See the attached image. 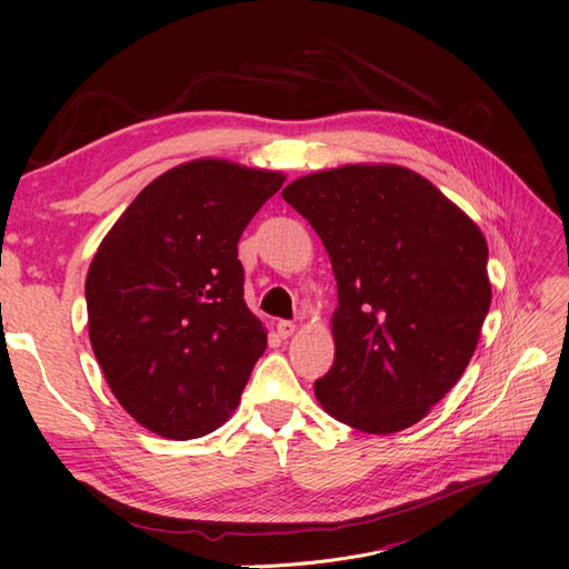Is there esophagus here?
I'll return each instance as SVG.
<instances>
[{"label": "esophagus", "mask_w": 569, "mask_h": 569, "mask_svg": "<svg viewBox=\"0 0 569 569\" xmlns=\"http://www.w3.org/2000/svg\"><path fill=\"white\" fill-rule=\"evenodd\" d=\"M295 330H297V325L291 322V320H280V322H278V335H280L282 339L295 335Z\"/></svg>", "instance_id": "34e87169"}]
</instances>
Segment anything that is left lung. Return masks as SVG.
<instances>
[{"mask_svg":"<svg viewBox=\"0 0 569 569\" xmlns=\"http://www.w3.org/2000/svg\"><path fill=\"white\" fill-rule=\"evenodd\" d=\"M322 239L339 306L320 406L368 435L416 425L460 380L489 313V247L401 166H341L282 189Z\"/></svg>","mask_w":569,"mask_h":569,"instance_id":"1","label":"left lung"}]
</instances>
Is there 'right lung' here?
<instances>
[{"label": "right lung", "mask_w": 569, "mask_h": 569, "mask_svg": "<svg viewBox=\"0 0 569 569\" xmlns=\"http://www.w3.org/2000/svg\"><path fill=\"white\" fill-rule=\"evenodd\" d=\"M284 176L220 159L149 182L99 244L84 280L92 351L130 416L166 439L230 418L266 330L244 303L237 242Z\"/></svg>", "instance_id": "add662e5"}]
</instances>
